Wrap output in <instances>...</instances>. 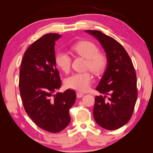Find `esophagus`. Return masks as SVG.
<instances>
[{
  "instance_id": "1",
  "label": "esophagus",
  "mask_w": 153,
  "mask_h": 153,
  "mask_svg": "<svg viewBox=\"0 0 153 153\" xmlns=\"http://www.w3.org/2000/svg\"><path fill=\"white\" fill-rule=\"evenodd\" d=\"M76 95H77V98H82V97H84V93H82V92H77Z\"/></svg>"
}]
</instances>
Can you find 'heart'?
Returning a JSON list of instances; mask_svg holds the SVG:
<instances>
[{"instance_id":"1","label":"heart","mask_w":153,"mask_h":153,"mask_svg":"<svg viewBox=\"0 0 153 153\" xmlns=\"http://www.w3.org/2000/svg\"><path fill=\"white\" fill-rule=\"evenodd\" d=\"M72 51L77 55L87 59L86 67L95 74H100L105 70L107 65V59L105 55L98 52V46L90 41H82L71 47ZM56 66L64 72L70 69L71 59L64 51H59L55 55ZM92 82V76L88 71L75 73L67 77L65 86L69 88L78 91H86Z\"/></svg>"}]
</instances>
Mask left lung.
Instances as JSON below:
<instances>
[{"instance_id": "1", "label": "left lung", "mask_w": 153, "mask_h": 153, "mask_svg": "<svg viewBox=\"0 0 153 153\" xmlns=\"http://www.w3.org/2000/svg\"><path fill=\"white\" fill-rule=\"evenodd\" d=\"M97 39L105 51L107 68L96 90L93 115L98 125L108 130L123 126L132 115L138 92L132 61L117 40L98 30H85Z\"/></svg>"}]
</instances>
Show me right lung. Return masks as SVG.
Here are the masks:
<instances>
[{
	"instance_id": "add662e5",
	"label": "right lung",
	"mask_w": 153,
	"mask_h": 153,
	"mask_svg": "<svg viewBox=\"0 0 153 153\" xmlns=\"http://www.w3.org/2000/svg\"><path fill=\"white\" fill-rule=\"evenodd\" d=\"M58 33H47L32 43L25 52L19 71V91L25 111L39 128L57 133L69 125V111L76 94L67 89L57 92L61 81L56 68L55 41Z\"/></svg>"
}]
</instances>
